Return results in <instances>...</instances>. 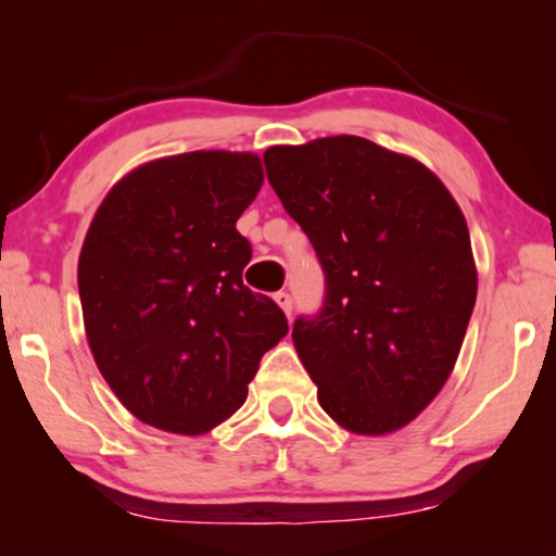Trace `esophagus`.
<instances>
[{
    "label": "esophagus",
    "instance_id": "1",
    "mask_svg": "<svg viewBox=\"0 0 556 556\" xmlns=\"http://www.w3.org/2000/svg\"><path fill=\"white\" fill-rule=\"evenodd\" d=\"M276 303H278L280 308L286 311V316L291 318V311H293V295L288 293V291H278V293H276Z\"/></svg>",
    "mask_w": 556,
    "mask_h": 556
}]
</instances>
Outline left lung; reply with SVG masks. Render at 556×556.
<instances>
[{
  "label": "left lung",
  "instance_id": "1",
  "mask_svg": "<svg viewBox=\"0 0 556 556\" xmlns=\"http://www.w3.org/2000/svg\"><path fill=\"white\" fill-rule=\"evenodd\" d=\"M265 174L321 263V308L293 321L318 402L359 435L392 432L443 390L476 306L468 225L415 159L362 136L270 147Z\"/></svg>",
  "mask_w": 556,
  "mask_h": 556
}]
</instances>
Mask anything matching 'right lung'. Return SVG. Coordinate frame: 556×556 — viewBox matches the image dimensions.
<instances>
[{"instance_id": "right-lung-1", "label": "right lung", "mask_w": 556, "mask_h": 556, "mask_svg": "<svg viewBox=\"0 0 556 556\" xmlns=\"http://www.w3.org/2000/svg\"><path fill=\"white\" fill-rule=\"evenodd\" d=\"M255 154L189 151L143 164L98 207L78 263L90 352L128 413L202 435L240 409L280 306L242 283L253 248L235 223L255 200Z\"/></svg>"}]
</instances>
